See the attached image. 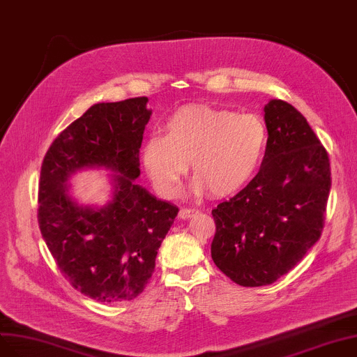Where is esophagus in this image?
<instances>
[{"mask_svg": "<svg viewBox=\"0 0 357 357\" xmlns=\"http://www.w3.org/2000/svg\"><path fill=\"white\" fill-rule=\"evenodd\" d=\"M197 212H199V210H195V208H187V207H182V208L179 210V218H181V219H188V218L194 216Z\"/></svg>", "mask_w": 357, "mask_h": 357, "instance_id": "obj_1", "label": "esophagus"}]
</instances>
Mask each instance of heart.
Listing matches in <instances>:
<instances>
[{"label":"heart","mask_w":357,"mask_h":357,"mask_svg":"<svg viewBox=\"0 0 357 357\" xmlns=\"http://www.w3.org/2000/svg\"><path fill=\"white\" fill-rule=\"evenodd\" d=\"M142 145V163L154 188L165 197L178 192L188 163L191 192L215 197L240 191L252 179L266 150L268 130L256 114H235L207 105H187L172 113Z\"/></svg>","instance_id":"heart-1"}]
</instances>
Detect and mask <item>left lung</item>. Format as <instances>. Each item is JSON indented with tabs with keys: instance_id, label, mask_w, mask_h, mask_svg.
<instances>
[{
	"instance_id": "8db88e82",
	"label": "left lung",
	"mask_w": 357,
	"mask_h": 357,
	"mask_svg": "<svg viewBox=\"0 0 357 357\" xmlns=\"http://www.w3.org/2000/svg\"><path fill=\"white\" fill-rule=\"evenodd\" d=\"M266 151L259 174L212 210L215 265L243 287L275 282L321 238L331 188L329 157L291 104L265 105Z\"/></svg>"
}]
</instances>
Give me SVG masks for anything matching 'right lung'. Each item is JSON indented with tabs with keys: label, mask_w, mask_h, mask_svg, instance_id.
I'll use <instances>...</instances> for the list:
<instances>
[{
	"label": "right lung",
	"mask_w": 357,
	"mask_h": 357,
	"mask_svg": "<svg viewBox=\"0 0 357 357\" xmlns=\"http://www.w3.org/2000/svg\"><path fill=\"white\" fill-rule=\"evenodd\" d=\"M147 97L98 102L52 141L44 157L38 223L59 269L77 291L101 303L139 296L179 208L135 182L139 149L151 110ZM82 167L116 171L114 200L82 208L65 185Z\"/></svg>",
	"instance_id": "obj_1"
}]
</instances>
